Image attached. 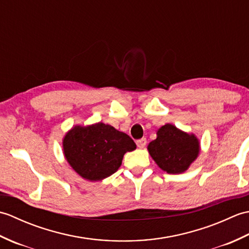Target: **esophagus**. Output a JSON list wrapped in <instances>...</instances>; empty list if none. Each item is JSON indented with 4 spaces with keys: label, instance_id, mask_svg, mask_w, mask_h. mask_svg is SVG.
<instances>
[{
    "label": "esophagus",
    "instance_id": "obj_1",
    "mask_svg": "<svg viewBox=\"0 0 249 249\" xmlns=\"http://www.w3.org/2000/svg\"><path fill=\"white\" fill-rule=\"evenodd\" d=\"M136 143H137V146H138L139 149H143V147L146 144V139L145 138H141L139 140H137Z\"/></svg>",
    "mask_w": 249,
    "mask_h": 249
}]
</instances>
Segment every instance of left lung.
Listing matches in <instances>:
<instances>
[{"label": "left lung", "mask_w": 249, "mask_h": 249, "mask_svg": "<svg viewBox=\"0 0 249 249\" xmlns=\"http://www.w3.org/2000/svg\"><path fill=\"white\" fill-rule=\"evenodd\" d=\"M147 150L161 170L178 174L186 171L198 157L200 143L194 134L166 124L157 130V138L150 142Z\"/></svg>", "instance_id": "1"}]
</instances>
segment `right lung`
Listing matches in <instances>:
<instances>
[{
	"mask_svg": "<svg viewBox=\"0 0 249 249\" xmlns=\"http://www.w3.org/2000/svg\"><path fill=\"white\" fill-rule=\"evenodd\" d=\"M136 149L128 135L111 125L99 123L75 126L63 139L68 163L79 176L89 181H100L120 168L126 152Z\"/></svg>",
	"mask_w": 249,
	"mask_h": 249,
	"instance_id": "add662e5",
	"label": "right lung"
}]
</instances>
